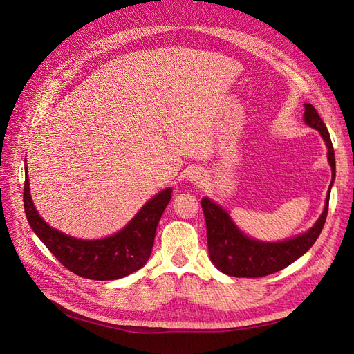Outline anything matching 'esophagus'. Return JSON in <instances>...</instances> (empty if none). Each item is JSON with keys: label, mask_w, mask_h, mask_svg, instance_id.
Returning <instances> with one entry per match:
<instances>
[{"label": "esophagus", "mask_w": 354, "mask_h": 354, "mask_svg": "<svg viewBox=\"0 0 354 354\" xmlns=\"http://www.w3.org/2000/svg\"><path fill=\"white\" fill-rule=\"evenodd\" d=\"M189 178H190V181H194V183H200L201 181V178H203V173H201V170H193L192 173H190V176H189Z\"/></svg>", "instance_id": "34e87169"}]
</instances>
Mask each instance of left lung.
Wrapping results in <instances>:
<instances>
[{
    "instance_id": "obj_1",
    "label": "left lung",
    "mask_w": 354,
    "mask_h": 354,
    "mask_svg": "<svg viewBox=\"0 0 354 354\" xmlns=\"http://www.w3.org/2000/svg\"><path fill=\"white\" fill-rule=\"evenodd\" d=\"M304 121L311 128L319 131L326 145L328 148V162L331 165V184L335 176V161L331 138L326 124L317 113L311 104H306ZM326 198L324 212L319 216L315 225L297 238L283 242H259L250 239L234 226L229 214L207 197L201 198V209H203L207 229V249L214 266L226 275L236 278H261L271 275L287 268L314 245L322 233L327 213L330 189Z\"/></svg>"
}]
</instances>
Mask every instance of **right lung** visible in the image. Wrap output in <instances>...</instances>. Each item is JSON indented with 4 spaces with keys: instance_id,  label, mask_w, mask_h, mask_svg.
<instances>
[{
    "instance_id": "obj_1",
    "label": "right lung",
    "mask_w": 354,
    "mask_h": 354,
    "mask_svg": "<svg viewBox=\"0 0 354 354\" xmlns=\"http://www.w3.org/2000/svg\"><path fill=\"white\" fill-rule=\"evenodd\" d=\"M170 198L171 189H165L147 201L121 232L105 239L82 241L50 227L40 217L30 196L26 168L23 200L31 229L64 268L88 279H118L142 268L153 250L157 226Z\"/></svg>"
}]
</instances>
